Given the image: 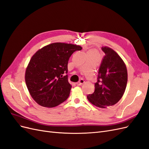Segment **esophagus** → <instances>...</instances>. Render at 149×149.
<instances>
[{
    "instance_id": "34e87169",
    "label": "esophagus",
    "mask_w": 149,
    "mask_h": 149,
    "mask_svg": "<svg viewBox=\"0 0 149 149\" xmlns=\"http://www.w3.org/2000/svg\"><path fill=\"white\" fill-rule=\"evenodd\" d=\"M84 83V79H81L79 81V82L76 83V85H78V86H81V85H82Z\"/></svg>"
}]
</instances>
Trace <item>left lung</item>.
<instances>
[{"label":"left lung","instance_id":"1","mask_svg":"<svg viewBox=\"0 0 149 149\" xmlns=\"http://www.w3.org/2000/svg\"><path fill=\"white\" fill-rule=\"evenodd\" d=\"M104 53L98 71L95 89L87 96L89 101L100 108L113 106L123 97L127 83V71L123 60L113 49L102 47Z\"/></svg>","mask_w":149,"mask_h":149}]
</instances>
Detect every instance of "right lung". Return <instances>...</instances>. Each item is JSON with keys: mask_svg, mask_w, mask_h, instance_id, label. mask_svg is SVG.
<instances>
[{"mask_svg": "<svg viewBox=\"0 0 149 149\" xmlns=\"http://www.w3.org/2000/svg\"><path fill=\"white\" fill-rule=\"evenodd\" d=\"M79 45L54 43L44 47L31 57L25 71V82L31 96L39 105L53 107L69 97L68 63Z\"/></svg>", "mask_w": 149, "mask_h": 149, "instance_id": "1", "label": "right lung"}]
</instances>
